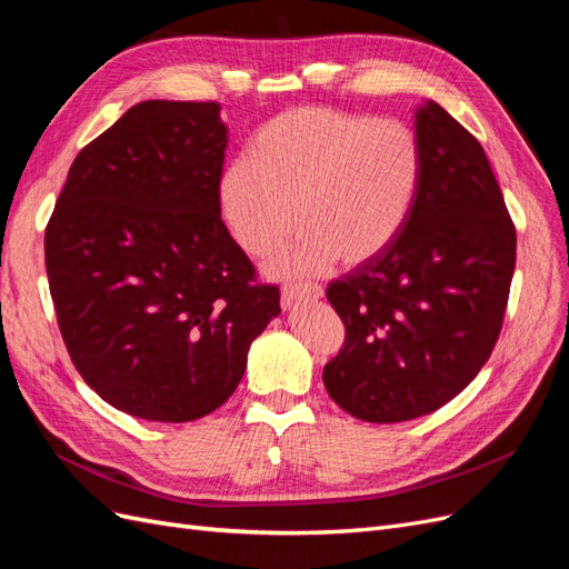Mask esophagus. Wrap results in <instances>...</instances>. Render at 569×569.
<instances>
[{
    "label": "esophagus",
    "instance_id": "obj_1",
    "mask_svg": "<svg viewBox=\"0 0 569 569\" xmlns=\"http://www.w3.org/2000/svg\"><path fill=\"white\" fill-rule=\"evenodd\" d=\"M322 297V287L320 284H284L282 289V301L284 303H297V301H308V299H320Z\"/></svg>",
    "mask_w": 569,
    "mask_h": 569
}]
</instances>
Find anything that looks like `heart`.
Returning a JSON list of instances; mask_svg holds the SVG:
<instances>
[{"mask_svg":"<svg viewBox=\"0 0 569 569\" xmlns=\"http://www.w3.org/2000/svg\"><path fill=\"white\" fill-rule=\"evenodd\" d=\"M422 180V149L401 120L325 107L291 109L253 134L247 159L220 176L218 203L234 242L268 256L306 228L274 270L313 274L358 266L401 234Z\"/></svg>","mask_w":569,"mask_h":569,"instance_id":"heart-1","label":"heart"}]
</instances>
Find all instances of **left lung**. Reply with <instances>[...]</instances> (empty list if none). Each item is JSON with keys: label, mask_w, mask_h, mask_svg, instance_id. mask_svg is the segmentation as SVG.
Returning a JSON list of instances; mask_svg holds the SVG:
<instances>
[{"label": "left lung", "mask_w": 569, "mask_h": 569, "mask_svg": "<svg viewBox=\"0 0 569 569\" xmlns=\"http://www.w3.org/2000/svg\"><path fill=\"white\" fill-rule=\"evenodd\" d=\"M416 137L422 180L406 228L327 287L347 339L322 382L366 422L427 416L475 380L515 272L518 237L485 149L435 101L418 109Z\"/></svg>", "instance_id": "8db88e82"}]
</instances>
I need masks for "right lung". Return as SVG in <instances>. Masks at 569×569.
I'll use <instances>...</instances> for the list:
<instances>
[{"label":"right lung","instance_id":"obj_1","mask_svg":"<svg viewBox=\"0 0 569 569\" xmlns=\"http://www.w3.org/2000/svg\"><path fill=\"white\" fill-rule=\"evenodd\" d=\"M226 147L218 101H142L78 153L47 222L66 349L128 416H209L280 316V289L256 282L220 218Z\"/></svg>","mask_w":569,"mask_h":569}]
</instances>
